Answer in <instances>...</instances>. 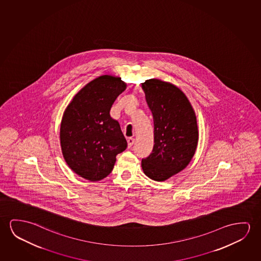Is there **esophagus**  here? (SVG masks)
Listing matches in <instances>:
<instances>
[{
  "label": "esophagus",
  "instance_id": "obj_1",
  "mask_svg": "<svg viewBox=\"0 0 261 261\" xmlns=\"http://www.w3.org/2000/svg\"><path fill=\"white\" fill-rule=\"evenodd\" d=\"M134 143H135V139L132 138V137H130V138L127 139V144H128L129 148H130V147H132V145H134Z\"/></svg>",
  "mask_w": 261,
  "mask_h": 261
}]
</instances>
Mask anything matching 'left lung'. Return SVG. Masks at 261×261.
I'll return each mask as SVG.
<instances>
[{
    "instance_id": "obj_1",
    "label": "left lung",
    "mask_w": 261,
    "mask_h": 261,
    "mask_svg": "<svg viewBox=\"0 0 261 261\" xmlns=\"http://www.w3.org/2000/svg\"><path fill=\"white\" fill-rule=\"evenodd\" d=\"M141 87L154 124L152 152L142 160V169L150 179L164 181L186 168L196 152V115L187 96L175 85L151 79Z\"/></svg>"
}]
</instances>
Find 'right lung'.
<instances>
[{"label": "right lung", "mask_w": 261, "mask_h": 261, "mask_svg": "<svg viewBox=\"0 0 261 261\" xmlns=\"http://www.w3.org/2000/svg\"><path fill=\"white\" fill-rule=\"evenodd\" d=\"M125 88L119 76H97L65 109L60 123L61 152L68 167L86 180L97 181L108 176L116 155L127 147L120 124L109 114Z\"/></svg>", "instance_id": "1"}]
</instances>
